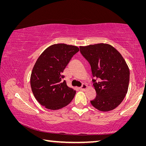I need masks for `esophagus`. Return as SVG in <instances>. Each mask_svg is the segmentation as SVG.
<instances>
[{"mask_svg": "<svg viewBox=\"0 0 146 146\" xmlns=\"http://www.w3.org/2000/svg\"><path fill=\"white\" fill-rule=\"evenodd\" d=\"M87 88H88V86L87 85L85 84H82V85L80 88V90H85Z\"/></svg>", "mask_w": 146, "mask_h": 146, "instance_id": "esophagus-1", "label": "esophagus"}]
</instances>
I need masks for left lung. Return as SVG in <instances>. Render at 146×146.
I'll return each mask as SVG.
<instances>
[{
  "label": "left lung",
  "mask_w": 146,
  "mask_h": 146,
  "mask_svg": "<svg viewBox=\"0 0 146 146\" xmlns=\"http://www.w3.org/2000/svg\"><path fill=\"white\" fill-rule=\"evenodd\" d=\"M80 51L97 78L92 80L97 97L91 105L101 111L114 110L122 102L129 86V70L125 60L108 44L80 46Z\"/></svg>",
  "instance_id": "obj_1"
}]
</instances>
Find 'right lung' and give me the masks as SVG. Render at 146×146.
<instances>
[{"label":"right lung","mask_w":146,"mask_h":146,"mask_svg":"<svg viewBox=\"0 0 146 146\" xmlns=\"http://www.w3.org/2000/svg\"><path fill=\"white\" fill-rule=\"evenodd\" d=\"M78 51L75 46L53 44L46 49L36 61L31 75V88L35 98L46 108L59 110L74 98L76 91L62 81V73Z\"/></svg>","instance_id":"1"}]
</instances>
